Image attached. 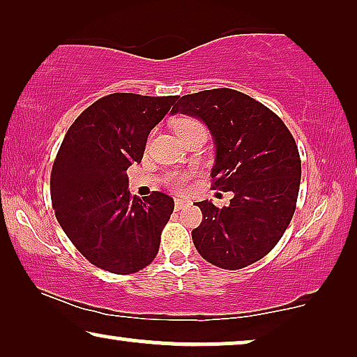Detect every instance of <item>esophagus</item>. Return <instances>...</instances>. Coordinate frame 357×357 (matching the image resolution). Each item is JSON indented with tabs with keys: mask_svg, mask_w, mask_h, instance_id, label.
Returning a JSON list of instances; mask_svg holds the SVG:
<instances>
[{
	"mask_svg": "<svg viewBox=\"0 0 357 357\" xmlns=\"http://www.w3.org/2000/svg\"><path fill=\"white\" fill-rule=\"evenodd\" d=\"M188 204L190 203L187 202V199H180V198L175 199V209H177V211H180V209H183V208H187Z\"/></svg>",
	"mask_w": 357,
	"mask_h": 357,
	"instance_id": "esophagus-1",
	"label": "esophagus"
}]
</instances>
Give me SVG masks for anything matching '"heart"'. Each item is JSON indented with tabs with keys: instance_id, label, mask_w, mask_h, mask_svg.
Here are the masks:
<instances>
[{
	"instance_id": "heart-1",
	"label": "heart",
	"mask_w": 357,
	"mask_h": 357,
	"mask_svg": "<svg viewBox=\"0 0 357 357\" xmlns=\"http://www.w3.org/2000/svg\"><path fill=\"white\" fill-rule=\"evenodd\" d=\"M195 125H199V123L192 119H178L177 121H175V131H182V130L190 128V126H195ZM172 185L177 192H182V190L185 188V185H187V180L177 177L172 180Z\"/></svg>"
}]
</instances>
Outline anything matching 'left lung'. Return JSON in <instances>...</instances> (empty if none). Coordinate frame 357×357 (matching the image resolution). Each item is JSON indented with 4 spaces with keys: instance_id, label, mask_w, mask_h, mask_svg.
<instances>
[{
    "instance_id": "obj_1",
    "label": "left lung",
    "mask_w": 357,
    "mask_h": 357,
    "mask_svg": "<svg viewBox=\"0 0 357 357\" xmlns=\"http://www.w3.org/2000/svg\"><path fill=\"white\" fill-rule=\"evenodd\" d=\"M172 115L195 116L214 143V187L232 192L224 208L197 203L203 221L192 231L204 260L241 270L271 252L289 226L301 185L296 141L280 116L250 96L211 89L180 97Z\"/></svg>"
}]
</instances>
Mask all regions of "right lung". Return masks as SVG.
<instances>
[{"instance_id":"1","label":"right lung","mask_w":357,"mask_h":357,"mask_svg":"<svg viewBox=\"0 0 357 357\" xmlns=\"http://www.w3.org/2000/svg\"><path fill=\"white\" fill-rule=\"evenodd\" d=\"M178 96H105L70 126L53 162L52 204L68 238L92 265L130 275L158 255L174 211L169 195L131 197L130 165L141 162L151 130Z\"/></svg>"}]
</instances>
